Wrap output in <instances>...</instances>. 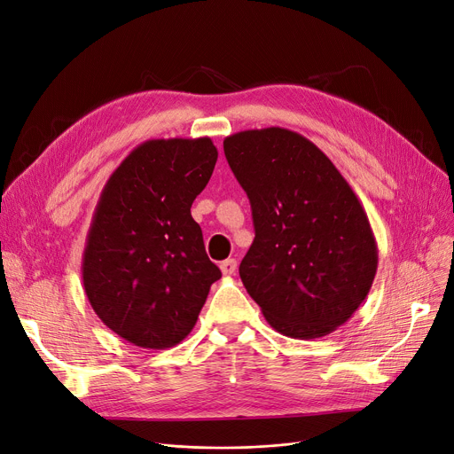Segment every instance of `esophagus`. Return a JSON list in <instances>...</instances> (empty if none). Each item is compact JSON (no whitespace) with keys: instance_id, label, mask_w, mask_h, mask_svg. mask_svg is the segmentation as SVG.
<instances>
[{"instance_id":"1","label":"esophagus","mask_w":454,"mask_h":454,"mask_svg":"<svg viewBox=\"0 0 454 454\" xmlns=\"http://www.w3.org/2000/svg\"><path fill=\"white\" fill-rule=\"evenodd\" d=\"M235 269H237V261L235 259H226V261H223V263H221L223 274H233Z\"/></svg>"}]
</instances>
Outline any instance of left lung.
<instances>
[{
  "instance_id": "obj_1",
  "label": "left lung",
  "mask_w": 454,
  "mask_h": 454,
  "mask_svg": "<svg viewBox=\"0 0 454 454\" xmlns=\"http://www.w3.org/2000/svg\"><path fill=\"white\" fill-rule=\"evenodd\" d=\"M255 237L239 276L267 322L311 340L351 318L377 272L368 215L333 161L298 132L270 127L224 139Z\"/></svg>"
}]
</instances>
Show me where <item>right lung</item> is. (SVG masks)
<instances>
[{"label": "right lung", "instance_id": "right-lung-1", "mask_svg": "<svg viewBox=\"0 0 454 454\" xmlns=\"http://www.w3.org/2000/svg\"><path fill=\"white\" fill-rule=\"evenodd\" d=\"M217 156L209 137L149 139L99 197L82 254L84 293L103 324L134 346L180 344L221 278L191 217Z\"/></svg>", "mask_w": 454, "mask_h": 454}]
</instances>
